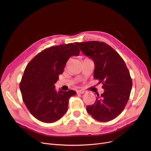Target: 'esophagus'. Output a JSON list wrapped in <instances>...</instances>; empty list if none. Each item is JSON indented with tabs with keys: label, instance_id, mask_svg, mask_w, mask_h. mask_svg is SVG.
I'll return each mask as SVG.
<instances>
[{
	"label": "esophagus",
	"instance_id": "esophagus-1",
	"mask_svg": "<svg viewBox=\"0 0 151 151\" xmlns=\"http://www.w3.org/2000/svg\"><path fill=\"white\" fill-rule=\"evenodd\" d=\"M77 94H84L86 93V91H84V90H78L76 91Z\"/></svg>",
	"mask_w": 151,
	"mask_h": 151
}]
</instances>
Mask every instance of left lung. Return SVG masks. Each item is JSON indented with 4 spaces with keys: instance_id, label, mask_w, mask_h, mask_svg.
Segmentation results:
<instances>
[{
    "instance_id": "left-lung-1",
    "label": "left lung",
    "mask_w": 151,
    "mask_h": 151,
    "mask_svg": "<svg viewBox=\"0 0 151 151\" xmlns=\"http://www.w3.org/2000/svg\"><path fill=\"white\" fill-rule=\"evenodd\" d=\"M83 53L93 60L94 78L102 84L104 93L97 94L87 112L97 121L112 120L124 110L129 98L132 80L125 62L118 52L104 42H76Z\"/></svg>"
}]
</instances>
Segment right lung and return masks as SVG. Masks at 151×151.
<instances>
[{"label": "right lung", "instance_id": "right-lung-1", "mask_svg": "<svg viewBox=\"0 0 151 151\" xmlns=\"http://www.w3.org/2000/svg\"><path fill=\"white\" fill-rule=\"evenodd\" d=\"M80 50L73 43L60 44L39 52L26 67L19 83L22 99L31 115L44 123L60 119L68 110L73 90L56 91L54 84L71 56Z\"/></svg>", "mask_w": 151, "mask_h": 151}]
</instances>
